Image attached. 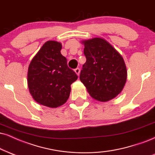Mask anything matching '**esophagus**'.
<instances>
[{
	"instance_id": "34e87169",
	"label": "esophagus",
	"mask_w": 155,
	"mask_h": 155,
	"mask_svg": "<svg viewBox=\"0 0 155 155\" xmlns=\"http://www.w3.org/2000/svg\"><path fill=\"white\" fill-rule=\"evenodd\" d=\"M80 71H81V70H80L79 68H77L74 69V72H76V74H77L78 75H79V74H80Z\"/></svg>"
}]
</instances>
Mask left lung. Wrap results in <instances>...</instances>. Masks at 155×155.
Segmentation results:
<instances>
[{"label":"left lung","mask_w":155,"mask_h":155,"mask_svg":"<svg viewBox=\"0 0 155 155\" xmlns=\"http://www.w3.org/2000/svg\"><path fill=\"white\" fill-rule=\"evenodd\" d=\"M86 62L80 80L93 98L108 101L123 90L127 72L121 55L108 41L101 38L83 41Z\"/></svg>","instance_id":"obj_1"}]
</instances>
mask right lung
I'll list each match as a JSON object with an SVG mask.
<instances>
[{
  "instance_id": "obj_1",
  "label": "right lung",
  "mask_w": 155,
  "mask_h": 155,
  "mask_svg": "<svg viewBox=\"0 0 155 155\" xmlns=\"http://www.w3.org/2000/svg\"><path fill=\"white\" fill-rule=\"evenodd\" d=\"M61 49L60 42L47 41L28 66L30 93L37 103L50 108H57L66 102L71 91L70 85L78 78L69 68Z\"/></svg>"
}]
</instances>
